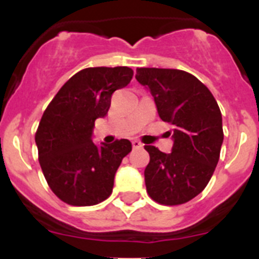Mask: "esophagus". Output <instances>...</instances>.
Wrapping results in <instances>:
<instances>
[{
    "label": "esophagus",
    "instance_id": "esophagus-1",
    "mask_svg": "<svg viewBox=\"0 0 259 259\" xmlns=\"http://www.w3.org/2000/svg\"><path fill=\"white\" fill-rule=\"evenodd\" d=\"M132 146H134V149H141V148H143L144 145L140 143V141L134 140V141H132Z\"/></svg>",
    "mask_w": 259,
    "mask_h": 259
}]
</instances>
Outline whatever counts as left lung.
I'll use <instances>...</instances> for the list:
<instances>
[{
    "instance_id": "8db88e82",
    "label": "left lung",
    "mask_w": 259,
    "mask_h": 259,
    "mask_svg": "<svg viewBox=\"0 0 259 259\" xmlns=\"http://www.w3.org/2000/svg\"><path fill=\"white\" fill-rule=\"evenodd\" d=\"M136 80L154 97L162 120L172 130V149L145 145L146 191L162 205L188 202L205 189L223 144L222 114L214 96L193 75L174 68H137Z\"/></svg>"
}]
</instances>
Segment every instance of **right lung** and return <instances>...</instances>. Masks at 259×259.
I'll return each instance as SVG.
<instances>
[{"instance_id": "1", "label": "right lung", "mask_w": 259, "mask_h": 259, "mask_svg": "<svg viewBox=\"0 0 259 259\" xmlns=\"http://www.w3.org/2000/svg\"><path fill=\"white\" fill-rule=\"evenodd\" d=\"M130 67H89L67 80L44 111L36 132L41 170L57 197L72 206H92L109 197L127 139L93 143L96 119L105 118L116 89L130 84Z\"/></svg>"}]
</instances>
